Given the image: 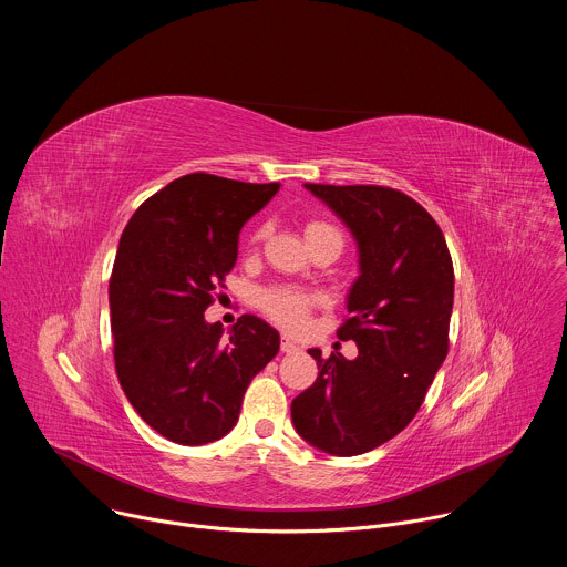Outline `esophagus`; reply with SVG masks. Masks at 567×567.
<instances>
[{
	"mask_svg": "<svg viewBox=\"0 0 567 567\" xmlns=\"http://www.w3.org/2000/svg\"><path fill=\"white\" fill-rule=\"evenodd\" d=\"M280 350H282L285 354H291V352H296V350H298V346H296L289 337H282V341H280Z\"/></svg>",
	"mask_w": 567,
	"mask_h": 567,
	"instance_id": "obj_1",
	"label": "esophagus"
}]
</instances>
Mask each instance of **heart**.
<instances>
[{
	"label": "heart",
	"instance_id": "b5f03b06",
	"mask_svg": "<svg viewBox=\"0 0 567 567\" xmlns=\"http://www.w3.org/2000/svg\"><path fill=\"white\" fill-rule=\"evenodd\" d=\"M269 233V224H262L254 230L251 235V241H260L265 235ZM305 235H307V241L311 239H318V237H326V235H337L341 237V230L330 224V221H320V219H311L305 228ZM343 239V237H341ZM318 302V298L311 293V291H305V289H298V287H269L265 291H260L258 296V305L260 309L271 318L276 320L278 326L282 328H300L302 322L307 320V313L309 309Z\"/></svg>",
	"mask_w": 567,
	"mask_h": 567
}]
</instances>
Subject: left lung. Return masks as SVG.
I'll return each mask as SVG.
<instances>
[{"label":"left lung","instance_id":"8db88e82","mask_svg":"<svg viewBox=\"0 0 567 567\" xmlns=\"http://www.w3.org/2000/svg\"><path fill=\"white\" fill-rule=\"evenodd\" d=\"M354 233L361 276L337 337L359 357L309 350L316 381L291 401L302 440L332 455H361L406 429L446 359L453 260L429 210L388 186L305 184Z\"/></svg>","mask_w":567,"mask_h":567}]
</instances>
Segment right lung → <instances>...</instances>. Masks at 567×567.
I'll use <instances>...</instances> for the list:
<instances>
[{"instance_id": "1", "label": "right lung", "mask_w": 567, "mask_h": 567, "mask_svg": "<svg viewBox=\"0 0 567 567\" xmlns=\"http://www.w3.org/2000/svg\"><path fill=\"white\" fill-rule=\"evenodd\" d=\"M278 188L184 175L147 197L121 235L110 278L116 374L141 420L171 442L224 437L278 354V332L258 316H239L228 337L204 320L235 267L239 228Z\"/></svg>"}]
</instances>
